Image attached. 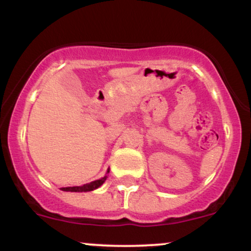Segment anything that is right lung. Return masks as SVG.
<instances>
[{"label":"right lung","instance_id":"add662e5","mask_svg":"<svg viewBox=\"0 0 251 251\" xmlns=\"http://www.w3.org/2000/svg\"><path fill=\"white\" fill-rule=\"evenodd\" d=\"M107 172H109V170ZM106 176L101 179H98V180H94L92 181V183L89 184H86V185H82V186H67V188H61L62 191H71V192H87V191H92V190H96L99 188L100 185H102L103 181L106 180Z\"/></svg>","mask_w":251,"mask_h":251}]
</instances>
